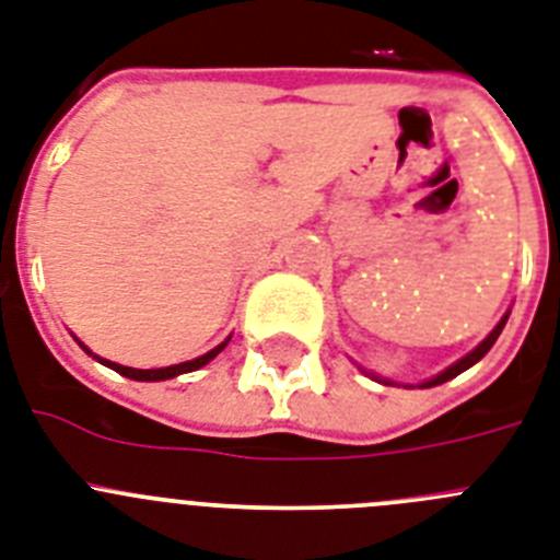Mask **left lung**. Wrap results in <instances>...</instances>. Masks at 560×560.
<instances>
[{
  "label": "left lung",
  "mask_w": 560,
  "mask_h": 560,
  "mask_svg": "<svg viewBox=\"0 0 560 560\" xmlns=\"http://www.w3.org/2000/svg\"><path fill=\"white\" fill-rule=\"evenodd\" d=\"M508 317H510V314H504V317H501V319H499V326H495V328H493V331L487 334V337H485V339H481L479 346L472 348V351H470V353H467V357H462V360H458V362H453V365H451V368H444L442 374H436V376H433V380L422 382V385H419V388H433V385H442V382L453 380V376H458V374H462V371H467V368H470V365H476V362H479V360H481V357H485V353H487V351H490V348H493V342H495V339H499L501 328L508 326ZM388 385H390V382H388Z\"/></svg>",
  "instance_id": "obj_1"
}]
</instances>
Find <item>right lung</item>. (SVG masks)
I'll use <instances>...</instances> for the list:
<instances>
[{"mask_svg":"<svg viewBox=\"0 0 560 560\" xmlns=\"http://www.w3.org/2000/svg\"><path fill=\"white\" fill-rule=\"evenodd\" d=\"M226 342H229V339H226ZM226 342H221V346L212 348V351H207V353H203V357H198V360L180 362V365H170V368H150V371H141V368L118 365V362L98 360V357H95V360L104 362V365H107V368H113V371H116V374L127 376V380H138V382H161V380H172V376L189 374V371H198V368H203V365H207V362H212L214 357H218V353H221L223 348H226ZM79 346H81V342H79ZM81 348H84V346H81ZM84 351L93 353V351H90V348H84Z\"/></svg>","mask_w":560,"mask_h":560,"instance_id":"obj_1","label":"right lung"}]
</instances>
